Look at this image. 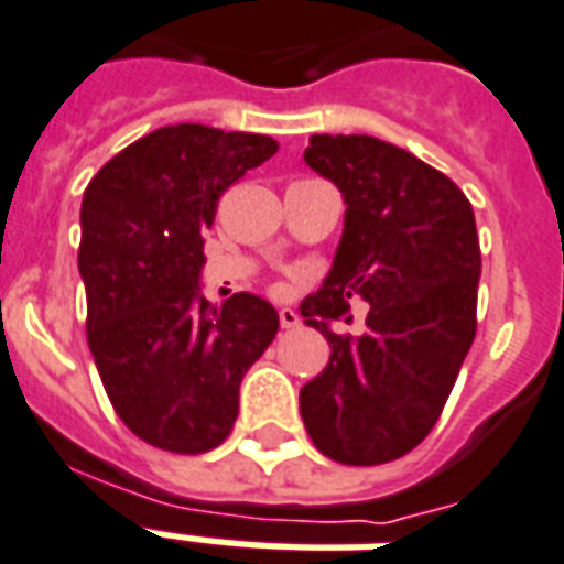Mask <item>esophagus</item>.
I'll return each mask as SVG.
<instances>
[{
	"instance_id": "obj_1",
	"label": "esophagus",
	"mask_w": 564,
	"mask_h": 564,
	"mask_svg": "<svg viewBox=\"0 0 564 564\" xmlns=\"http://www.w3.org/2000/svg\"><path fill=\"white\" fill-rule=\"evenodd\" d=\"M278 319H281V328H299L301 325L299 313L292 311V307H281V311H278Z\"/></svg>"
}]
</instances>
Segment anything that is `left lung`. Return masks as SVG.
Masks as SVG:
<instances>
[{"instance_id":"1","label":"left lung","mask_w":564,"mask_h":564,"mask_svg":"<svg viewBox=\"0 0 564 564\" xmlns=\"http://www.w3.org/2000/svg\"><path fill=\"white\" fill-rule=\"evenodd\" d=\"M304 162L346 200L328 278L301 316L330 360L301 387V420L322 455L387 464L423 441L476 337L482 274L470 200L414 153L372 135H313ZM370 304L360 338L334 335L348 301Z\"/></svg>"}]
</instances>
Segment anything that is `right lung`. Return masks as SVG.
I'll use <instances>...</instances> for the list:
<instances>
[{
	"label": "right lung",
	"instance_id": "right-lung-1",
	"mask_svg": "<svg viewBox=\"0 0 564 564\" xmlns=\"http://www.w3.org/2000/svg\"><path fill=\"white\" fill-rule=\"evenodd\" d=\"M274 153L269 135L177 123L132 141L85 188L88 346L111 408L144 444L215 449L236 423L245 372L278 334L260 295L213 307L197 286L218 197Z\"/></svg>",
	"mask_w": 564,
	"mask_h": 564
}]
</instances>
